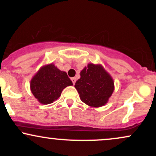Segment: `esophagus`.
Returning a JSON list of instances; mask_svg holds the SVG:
<instances>
[{
	"label": "esophagus",
	"instance_id": "esophagus-1",
	"mask_svg": "<svg viewBox=\"0 0 156 156\" xmlns=\"http://www.w3.org/2000/svg\"><path fill=\"white\" fill-rule=\"evenodd\" d=\"M71 80H72L73 84L76 83V78H71Z\"/></svg>",
	"mask_w": 156,
	"mask_h": 156
}]
</instances>
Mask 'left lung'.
Wrapping results in <instances>:
<instances>
[{
    "label": "left lung",
    "mask_w": 156,
    "mask_h": 156,
    "mask_svg": "<svg viewBox=\"0 0 156 156\" xmlns=\"http://www.w3.org/2000/svg\"><path fill=\"white\" fill-rule=\"evenodd\" d=\"M75 87L84 103L92 107L105 105L114 89L112 76L101 64H89L80 73Z\"/></svg>",
    "instance_id": "8db88e82"
}]
</instances>
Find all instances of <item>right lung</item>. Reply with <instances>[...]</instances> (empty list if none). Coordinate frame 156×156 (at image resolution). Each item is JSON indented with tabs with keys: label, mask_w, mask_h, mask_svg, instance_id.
<instances>
[{
	"label": "right lung",
	"mask_w": 156,
	"mask_h": 156,
	"mask_svg": "<svg viewBox=\"0 0 156 156\" xmlns=\"http://www.w3.org/2000/svg\"><path fill=\"white\" fill-rule=\"evenodd\" d=\"M67 73L61 71L53 64L42 66L32 78L30 88L34 96L42 104L53 103L61 96L64 88L72 86Z\"/></svg>",
	"instance_id": "add662e5"
}]
</instances>
